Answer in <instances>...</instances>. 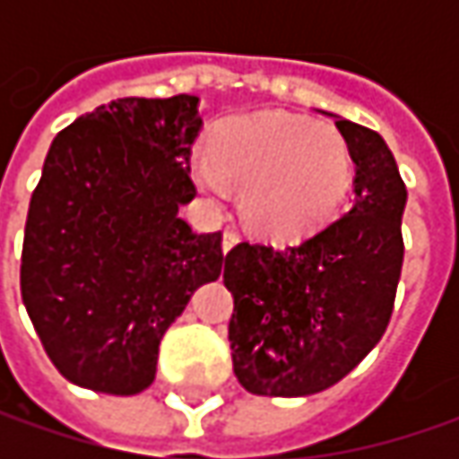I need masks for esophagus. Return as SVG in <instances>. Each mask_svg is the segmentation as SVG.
I'll return each instance as SVG.
<instances>
[{"label": "esophagus", "mask_w": 459, "mask_h": 459, "mask_svg": "<svg viewBox=\"0 0 459 459\" xmlns=\"http://www.w3.org/2000/svg\"><path fill=\"white\" fill-rule=\"evenodd\" d=\"M238 242H239L238 230H235V227H227V230H224V235H221V250L227 253V250H232Z\"/></svg>", "instance_id": "1"}]
</instances>
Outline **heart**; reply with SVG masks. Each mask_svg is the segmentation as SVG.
Listing matches in <instances>:
<instances>
[{
  "instance_id": "b5f03b06",
  "label": "heart",
  "mask_w": 459,
  "mask_h": 459,
  "mask_svg": "<svg viewBox=\"0 0 459 459\" xmlns=\"http://www.w3.org/2000/svg\"><path fill=\"white\" fill-rule=\"evenodd\" d=\"M194 178L214 199H224L230 184L245 186V220L265 238L296 239L340 209L352 184V151L329 122L278 112L235 117L212 133Z\"/></svg>"
}]
</instances>
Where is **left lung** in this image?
Instances as JSON below:
<instances>
[{"instance_id": "1", "label": "left lung", "mask_w": 459, "mask_h": 459, "mask_svg": "<svg viewBox=\"0 0 459 459\" xmlns=\"http://www.w3.org/2000/svg\"><path fill=\"white\" fill-rule=\"evenodd\" d=\"M355 163V202L301 242H239L224 260L235 296L230 347L239 385L311 396L380 342L403 265L406 186L383 137L337 117Z\"/></svg>"}]
</instances>
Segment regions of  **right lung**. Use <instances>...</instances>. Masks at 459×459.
<instances>
[{
  "instance_id": "add662e5",
  "label": "right lung",
  "mask_w": 459,
  "mask_h": 459,
  "mask_svg": "<svg viewBox=\"0 0 459 459\" xmlns=\"http://www.w3.org/2000/svg\"><path fill=\"white\" fill-rule=\"evenodd\" d=\"M199 97H127L56 134L25 221L20 289L63 378L134 396L155 378L166 329L217 281L221 232L196 235L178 209L196 196Z\"/></svg>"
}]
</instances>
